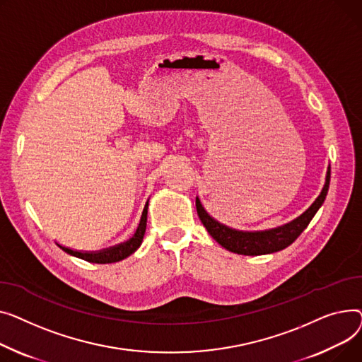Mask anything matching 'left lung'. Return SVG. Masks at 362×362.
<instances>
[{"mask_svg": "<svg viewBox=\"0 0 362 362\" xmlns=\"http://www.w3.org/2000/svg\"><path fill=\"white\" fill-rule=\"evenodd\" d=\"M329 184L330 166L327 168L326 182L320 191V194H318V197L313 202V204L304 211V214H301L298 218L292 219L285 225L264 230H240L221 223L219 221L211 218L207 214L199 197H196V207L199 218L211 235V238L219 243L223 248H226L230 252L243 254V256H262V254H270L286 248L301 235V232L308 226V223L317 214V210L325 203L329 191Z\"/></svg>", "mask_w": 362, "mask_h": 362, "instance_id": "left-lung-1", "label": "left lung"}]
</instances>
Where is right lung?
Here are the masks:
<instances>
[{"label": "right lung", "instance_id": "add662e5", "mask_svg": "<svg viewBox=\"0 0 362 362\" xmlns=\"http://www.w3.org/2000/svg\"><path fill=\"white\" fill-rule=\"evenodd\" d=\"M147 207H148V200L146 202V206L143 209V214L140 218V223L134 232V235L132 238H129L124 243H119L117 245L103 248L99 251H80V250H73L69 247H64L61 244L57 243V245L66 251L70 256H74L77 259L86 260L89 263H98V264H108V263H115V262H121L124 259H127L134 251H137V248L141 245L143 243V237L146 232V222H147Z\"/></svg>", "mask_w": 362, "mask_h": 362}]
</instances>
